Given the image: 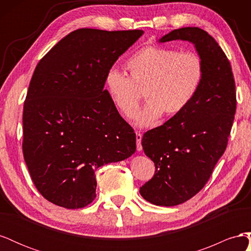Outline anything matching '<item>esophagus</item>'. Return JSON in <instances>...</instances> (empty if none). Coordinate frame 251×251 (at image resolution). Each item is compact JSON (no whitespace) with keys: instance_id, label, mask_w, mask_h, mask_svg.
Returning <instances> with one entry per match:
<instances>
[{"instance_id":"1","label":"esophagus","mask_w":251,"mask_h":251,"mask_svg":"<svg viewBox=\"0 0 251 251\" xmlns=\"http://www.w3.org/2000/svg\"><path fill=\"white\" fill-rule=\"evenodd\" d=\"M141 139H142V135L140 133H136V142H137V151H141L142 150Z\"/></svg>"}]
</instances>
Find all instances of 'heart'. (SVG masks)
Here are the masks:
<instances>
[{
	"mask_svg": "<svg viewBox=\"0 0 251 251\" xmlns=\"http://www.w3.org/2000/svg\"><path fill=\"white\" fill-rule=\"evenodd\" d=\"M131 77L116 67L105 73L104 87L118 111L130 116L137 108L144 88L147 103L135 114V124L149 126L163 114L174 116L185 110L201 87L202 59L195 52L163 46H147L128 57Z\"/></svg>",
	"mask_w": 251,
	"mask_h": 251,
	"instance_id": "b5f03b06",
	"label": "heart"
}]
</instances>
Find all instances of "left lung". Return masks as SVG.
I'll use <instances>...</instances> for the list:
<instances>
[{"label": "left lung", "mask_w": 251, "mask_h": 251, "mask_svg": "<svg viewBox=\"0 0 251 251\" xmlns=\"http://www.w3.org/2000/svg\"><path fill=\"white\" fill-rule=\"evenodd\" d=\"M176 40L194 45L204 72L188 107L142 137V149L156 171L139 193L159 206L183 203L207 183L227 147L237 104L230 63L214 37L201 28L185 27L173 30L159 43Z\"/></svg>", "instance_id": "left-lung-1"}]
</instances>
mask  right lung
<instances>
[{
  "label": "right lung",
  "mask_w": 251,
  "mask_h": 251,
  "mask_svg": "<svg viewBox=\"0 0 251 251\" xmlns=\"http://www.w3.org/2000/svg\"><path fill=\"white\" fill-rule=\"evenodd\" d=\"M142 34L77 29L37 64L23 112V154L51 203L87 206L96 197V170L135 153L134 130L103 87L105 73Z\"/></svg>",
  "instance_id": "1"
}]
</instances>
